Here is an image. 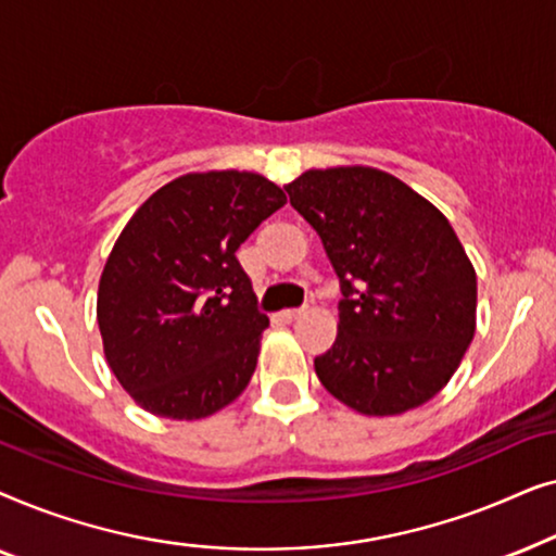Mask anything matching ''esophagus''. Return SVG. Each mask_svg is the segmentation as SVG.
<instances>
[{
  "label": "esophagus",
  "mask_w": 556,
  "mask_h": 556,
  "mask_svg": "<svg viewBox=\"0 0 556 556\" xmlns=\"http://www.w3.org/2000/svg\"><path fill=\"white\" fill-rule=\"evenodd\" d=\"M303 314L301 308H286V311H280L278 314V318L280 321H286V324H291V321H295V318H299Z\"/></svg>",
  "instance_id": "34e87169"
}]
</instances>
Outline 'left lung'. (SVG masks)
Returning a JSON list of instances; mask_svg holds the SVG:
<instances>
[{
	"label": "left lung",
	"mask_w": 556,
	"mask_h": 556,
	"mask_svg": "<svg viewBox=\"0 0 556 556\" xmlns=\"http://www.w3.org/2000/svg\"><path fill=\"white\" fill-rule=\"evenodd\" d=\"M341 280L339 333L316 377L362 415H402L451 382L476 333V268L435 204L375 166L286 185Z\"/></svg>",
	"instance_id": "obj_1"
}]
</instances>
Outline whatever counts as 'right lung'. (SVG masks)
Listing matches in <instances>:
<instances>
[{"mask_svg": "<svg viewBox=\"0 0 556 556\" xmlns=\"http://www.w3.org/2000/svg\"><path fill=\"white\" fill-rule=\"evenodd\" d=\"M286 204L255 172H192L156 189L121 230L98 283L105 362L136 405L202 420L245 390L268 316L238 248Z\"/></svg>", "mask_w": 556, "mask_h": 556, "instance_id": "add662e5", "label": "right lung"}]
</instances>
